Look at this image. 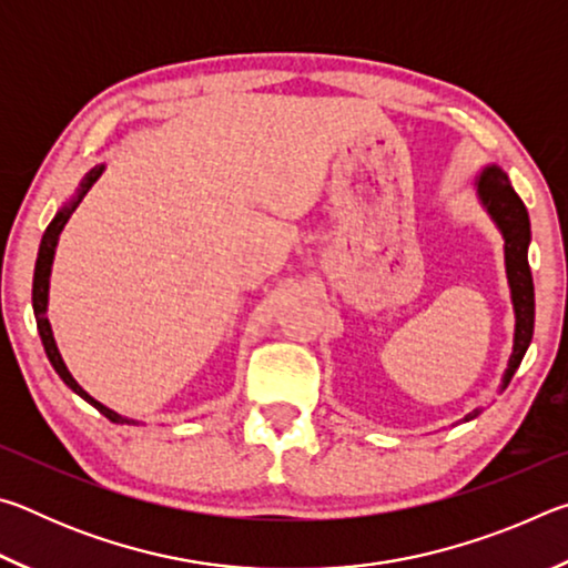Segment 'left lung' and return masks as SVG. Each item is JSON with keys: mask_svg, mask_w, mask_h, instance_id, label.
<instances>
[{"mask_svg": "<svg viewBox=\"0 0 568 568\" xmlns=\"http://www.w3.org/2000/svg\"><path fill=\"white\" fill-rule=\"evenodd\" d=\"M474 190L480 207L486 215L494 220V225L504 237V265H506V281L508 291H511V305H514V348L508 355V365L504 371L501 386L498 393L506 390L511 383L514 373L521 365L524 355L534 338V277L531 267H528V245H531V220H528L526 205L516 190L508 182L506 172L498 165H486L474 180ZM480 408L470 410L464 420H474Z\"/></svg>", "mask_w": 568, "mask_h": 568, "instance_id": "left-lung-1", "label": "left lung"}]
</instances>
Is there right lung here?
I'll return each mask as SVG.
<instances>
[{"instance_id": "add662e5", "label": "right lung", "mask_w": 568, "mask_h": 568, "mask_svg": "<svg viewBox=\"0 0 568 568\" xmlns=\"http://www.w3.org/2000/svg\"><path fill=\"white\" fill-rule=\"evenodd\" d=\"M104 172V165H94L88 175H84L80 180V185H77L74 195L67 200V203L57 210V215L52 217V223L47 225L44 235H42V243H40V253H37V265H34V281H32V307H34V318H37V331H40V338H42V345H44V353L47 358H50L52 368L57 376H60L64 381L67 388H72L77 396H80L82 400H88L92 408H98L104 418H110L112 423H128V426H138V420L134 418H128V416H120L118 410H112L104 406V403H100L98 398H92L88 390H84L80 383L74 381V376L70 373V368H67V363L62 358L60 348H57V341H54V333H52V325H50V318H47V305H50V275H52V263H54V253H57V243H60V235L62 230L67 225V220H70V215L77 210V205L82 203V197L88 195L90 187L94 185V182L100 180V175Z\"/></svg>"}]
</instances>
